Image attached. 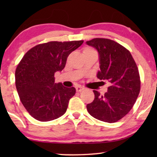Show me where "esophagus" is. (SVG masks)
Segmentation results:
<instances>
[{"instance_id":"esophagus-1","label":"esophagus","mask_w":157,"mask_h":157,"mask_svg":"<svg viewBox=\"0 0 157 157\" xmlns=\"http://www.w3.org/2000/svg\"><path fill=\"white\" fill-rule=\"evenodd\" d=\"M76 91L81 92V91H83V90L84 89H83L82 86H76Z\"/></svg>"}]
</instances>
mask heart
Returning a JSON list of instances; mask_svg holds the SVG:
<instances>
[{
    "label": "heart",
    "instance_id": "1",
    "mask_svg": "<svg viewBox=\"0 0 157 157\" xmlns=\"http://www.w3.org/2000/svg\"><path fill=\"white\" fill-rule=\"evenodd\" d=\"M89 50H91V49H90V48H86L84 51H89Z\"/></svg>",
    "mask_w": 157,
    "mask_h": 157
}]
</instances>
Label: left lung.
<instances>
[{
  "label": "left lung",
  "instance_id": "obj_1",
  "mask_svg": "<svg viewBox=\"0 0 157 157\" xmlns=\"http://www.w3.org/2000/svg\"><path fill=\"white\" fill-rule=\"evenodd\" d=\"M86 44L98 53L97 78L110 83L104 95L94 90L95 98L87 104V111L96 119L114 123L129 112L138 97L141 86L138 68L129 51L112 40L96 38Z\"/></svg>",
  "mask_w": 157,
  "mask_h": 157
}]
</instances>
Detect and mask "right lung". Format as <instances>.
Here are the masks:
<instances>
[{"label":"right lung","mask_w":157,"mask_h":157,"mask_svg":"<svg viewBox=\"0 0 157 157\" xmlns=\"http://www.w3.org/2000/svg\"><path fill=\"white\" fill-rule=\"evenodd\" d=\"M83 43L51 41L34 46L23 56L15 74L16 86L21 103L34 119L52 121L66 113L76 89L56 83L54 74L63 69L68 55Z\"/></svg>","instance_id":"right-lung-1"}]
</instances>
